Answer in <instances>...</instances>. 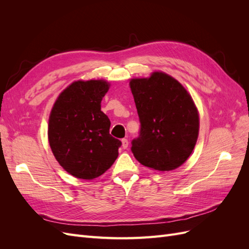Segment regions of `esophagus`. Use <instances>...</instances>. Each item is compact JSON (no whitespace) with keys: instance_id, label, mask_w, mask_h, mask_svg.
Wrapping results in <instances>:
<instances>
[{"instance_id":"1","label":"esophagus","mask_w":249,"mask_h":249,"mask_svg":"<svg viewBox=\"0 0 249 249\" xmlns=\"http://www.w3.org/2000/svg\"><path fill=\"white\" fill-rule=\"evenodd\" d=\"M122 146L123 148H127V146H129V141H127V139H123L122 140Z\"/></svg>"}]
</instances>
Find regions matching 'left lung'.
Returning a JSON list of instances; mask_svg holds the SVG:
<instances>
[{
	"instance_id": "1",
	"label": "left lung",
	"mask_w": 249,
	"mask_h": 249,
	"mask_svg": "<svg viewBox=\"0 0 249 249\" xmlns=\"http://www.w3.org/2000/svg\"><path fill=\"white\" fill-rule=\"evenodd\" d=\"M130 88L141 124L139 137L132 142L135 158L153 170L177 169L198 138L199 114L192 96L163 71L131 79Z\"/></svg>"
}]
</instances>
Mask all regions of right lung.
<instances>
[{"label":"right lung","instance_id":"add662e5","mask_svg":"<svg viewBox=\"0 0 249 249\" xmlns=\"http://www.w3.org/2000/svg\"><path fill=\"white\" fill-rule=\"evenodd\" d=\"M110 83L78 80L59 94L49 117L48 137L55 159L74 178L93 179L118 157L122 142L112 137L110 119L101 110Z\"/></svg>","mask_w":249,"mask_h":249}]
</instances>
